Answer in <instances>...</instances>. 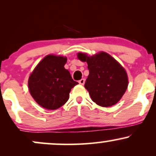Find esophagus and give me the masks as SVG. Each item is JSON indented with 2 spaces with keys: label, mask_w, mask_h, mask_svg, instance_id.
I'll use <instances>...</instances> for the list:
<instances>
[{
  "label": "esophagus",
  "mask_w": 156,
  "mask_h": 156,
  "mask_svg": "<svg viewBox=\"0 0 156 156\" xmlns=\"http://www.w3.org/2000/svg\"><path fill=\"white\" fill-rule=\"evenodd\" d=\"M84 83H85V79H84V78H82V79H80L79 80V83L81 84V85H83Z\"/></svg>",
  "instance_id": "esophagus-1"
}]
</instances>
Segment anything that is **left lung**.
<instances>
[{"label": "left lung", "instance_id": "obj_1", "mask_svg": "<svg viewBox=\"0 0 156 156\" xmlns=\"http://www.w3.org/2000/svg\"><path fill=\"white\" fill-rule=\"evenodd\" d=\"M78 57L88 64L89 74L84 87L92 101L103 107L115 105L128 88V76L124 68L105 52L92 56L79 53Z\"/></svg>", "mask_w": 156, "mask_h": 156}]
</instances>
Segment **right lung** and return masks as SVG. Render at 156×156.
Listing matches in <instances>:
<instances>
[{"label": "right lung", "instance_id": "add662e5", "mask_svg": "<svg viewBox=\"0 0 156 156\" xmlns=\"http://www.w3.org/2000/svg\"><path fill=\"white\" fill-rule=\"evenodd\" d=\"M67 58L48 55L35 67L28 79V89L39 105L49 110L60 108L68 101L71 89L78 83L64 68Z\"/></svg>", "mask_w": 156, "mask_h": 156}]
</instances>
